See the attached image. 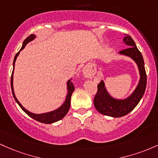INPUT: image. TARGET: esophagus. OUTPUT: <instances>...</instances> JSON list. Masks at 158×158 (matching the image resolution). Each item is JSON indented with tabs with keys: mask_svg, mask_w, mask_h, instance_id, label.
<instances>
[{
	"mask_svg": "<svg viewBox=\"0 0 158 158\" xmlns=\"http://www.w3.org/2000/svg\"><path fill=\"white\" fill-rule=\"evenodd\" d=\"M84 75L85 76V77H87V78H92V77H93L94 73L90 71L89 69L85 68L84 69Z\"/></svg>",
	"mask_w": 158,
	"mask_h": 158,
	"instance_id": "34e87169",
	"label": "esophagus"
}]
</instances>
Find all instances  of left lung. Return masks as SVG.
Masks as SVG:
<instances>
[{"label":"left lung","mask_w":158,"mask_h":158,"mask_svg":"<svg viewBox=\"0 0 158 158\" xmlns=\"http://www.w3.org/2000/svg\"><path fill=\"white\" fill-rule=\"evenodd\" d=\"M123 41L128 48L119 51L118 54L129 56L134 60L137 65L140 75L137 86L127 98L116 99L113 98L108 93L104 82L102 81L98 84V91L93 101L94 106L99 113L105 116L116 118L128 114L135 108L144 95L147 83L144 60L141 52L138 50L135 42L130 36L125 34Z\"/></svg>","instance_id":"8db88e82"}]
</instances>
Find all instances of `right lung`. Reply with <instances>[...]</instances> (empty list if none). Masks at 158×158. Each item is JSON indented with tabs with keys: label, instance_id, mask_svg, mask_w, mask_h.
Here are the masks:
<instances>
[{
	"label": "right lung",
	"instance_id": "1",
	"mask_svg": "<svg viewBox=\"0 0 158 158\" xmlns=\"http://www.w3.org/2000/svg\"><path fill=\"white\" fill-rule=\"evenodd\" d=\"M36 38V36L34 34H31L29 36L27 37V38L24 40V42H23V45L22 48L20 49V51L15 54V57H14V60H13V70H12V75H11V88H12V95H13L14 98H15V102L18 103V104L19 105V107L22 109V110L24 111V113H26L30 117L33 118V119L36 120V121L42 122V123H45V124H51L54 123V122H56L59 120L62 119L65 115L67 114V113L69 112L70 108V104H71V97H72V93H73L74 90V86L72 82H71V80H69L68 82H67V90H68V93H67L66 98H65V101L62 104L60 107L58 108V109L55 110L51 111V112L48 113H42V114H35V113H33L30 111H28L27 110H26L22 104H20V102L18 101V99L16 98L15 95V93H14V89H13V72H14V68H15V60L17 59V56H19V53H20L21 51H22L23 49L24 48L27 44L28 42H31L32 40H33L34 39Z\"/></svg>",
	"mask_w": 158,
	"mask_h": 158
}]
</instances>
